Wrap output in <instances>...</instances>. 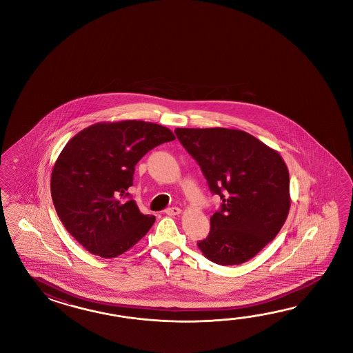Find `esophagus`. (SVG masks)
<instances>
[{
  "label": "esophagus",
  "instance_id": "1",
  "mask_svg": "<svg viewBox=\"0 0 353 353\" xmlns=\"http://www.w3.org/2000/svg\"><path fill=\"white\" fill-rule=\"evenodd\" d=\"M180 208H178V207H170V208H166L165 210V214H168V216H178V214H180Z\"/></svg>",
  "mask_w": 353,
  "mask_h": 353
}]
</instances>
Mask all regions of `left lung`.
<instances>
[{"instance_id": "1", "label": "left lung", "mask_w": 353, "mask_h": 353, "mask_svg": "<svg viewBox=\"0 0 353 353\" xmlns=\"http://www.w3.org/2000/svg\"><path fill=\"white\" fill-rule=\"evenodd\" d=\"M175 135L201 166L210 193L222 199L198 248L218 265L246 263L285 223L290 185L284 160L241 130L175 128Z\"/></svg>"}]
</instances>
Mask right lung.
<instances>
[{"instance_id":"obj_1","label":"right lung","mask_w":353,"mask_h":353,"mask_svg":"<svg viewBox=\"0 0 353 353\" xmlns=\"http://www.w3.org/2000/svg\"><path fill=\"white\" fill-rule=\"evenodd\" d=\"M169 128L145 121L102 122L68 141L50 190L61 223L90 254L111 259L143 239L155 217L143 214L128 189L146 152L173 141Z\"/></svg>"}]
</instances>
